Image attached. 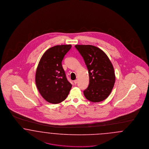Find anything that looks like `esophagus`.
<instances>
[{"instance_id": "1", "label": "esophagus", "mask_w": 149, "mask_h": 149, "mask_svg": "<svg viewBox=\"0 0 149 149\" xmlns=\"http://www.w3.org/2000/svg\"><path fill=\"white\" fill-rule=\"evenodd\" d=\"M73 82H74V84H77V83L78 82L77 79H76V80H74Z\"/></svg>"}]
</instances>
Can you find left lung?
<instances>
[{
  "label": "left lung",
  "mask_w": 149,
  "mask_h": 149,
  "mask_svg": "<svg viewBox=\"0 0 149 149\" xmlns=\"http://www.w3.org/2000/svg\"><path fill=\"white\" fill-rule=\"evenodd\" d=\"M87 65L90 84L84 91V96L92 102H99L110 95L115 82L114 68L104 52L92 45H75Z\"/></svg>",
  "instance_id": "left-lung-1"
}]
</instances>
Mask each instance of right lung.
Listing matches in <instances>:
<instances>
[{
  "label": "right lung",
  "instance_id": "obj_1",
  "mask_svg": "<svg viewBox=\"0 0 149 149\" xmlns=\"http://www.w3.org/2000/svg\"><path fill=\"white\" fill-rule=\"evenodd\" d=\"M71 45L54 46L45 51L39 61L36 73V84L39 93L48 102L59 104L68 96L72 88L62 65Z\"/></svg>",
  "mask_w": 149,
  "mask_h": 149
}]
</instances>
